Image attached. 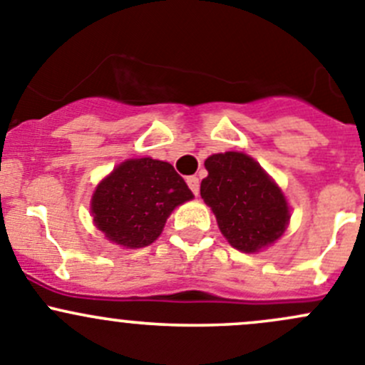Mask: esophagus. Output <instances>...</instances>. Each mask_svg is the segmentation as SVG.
Returning a JSON list of instances; mask_svg holds the SVG:
<instances>
[{
	"instance_id": "esophagus-1",
	"label": "esophagus",
	"mask_w": 365,
	"mask_h": 365,
	"mask_svg": "<svg viewBox=\"0 0 365 365\" xmlns=\"http://www.w3.org/2000/svg\"><path fill=\"white\" fill-rule=\"evenodd\" d=\"M187 185L190 187V190L194 192V196H197V194H200V178H197V176H189V178H187Z\"/></svg>"
}]
</instances>
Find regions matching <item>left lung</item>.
<instances>
[{"mask_svg":"<svg viewBox=\"0 0 365 365\" xmlns=\"http://www.w3.org/2000/svg\"><path fill=\"white\" fill-rule=\"evenodd\" d=\"M201 197L215 213L220 233L235 249L257 252L288 227L289 208L277 183L240 152L210 155Z\"/></svg>","mask_w":365,"mask_h":365,"instance_id":"8db88e82","label":"left lung"}]
</instances>
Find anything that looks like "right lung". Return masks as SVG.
I'll list each match as a JSON object with an SVG mask.
<instances>
[{"mask_svg":"<svg viewBox=\"0 0 365 365\" xmlns=\"http://www.w3.org/2000/svg\"><path fill=\"white\" fill-rule=\"evenodd\" d=\"M192 197L169 162L128 159L97 185L91 215L113 244L139 249L155 242L173 210Z\"/></svg>","mask_w":365,"mask_h":365,"instance_id":"add662e5","label":"right lung"}]
</instances>
